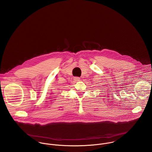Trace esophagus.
Listing matches in <instances>:
<instances>
[{
    "mask_svg": "<svg viewBox=\"0 0 152 152\" xmlns=\"http://www.w3.org/2000/svg\"><path fill=\"white\" fill-rule=\"evenodd\" d=\"M80 78L79 77H74V81H79L80 80Z\"/></svg>",
    "mask_w": 152,
    "mask_h": 152,
    "instance_id": "esophagus-1",
    "label": "esophagus"
}]
</instances>
